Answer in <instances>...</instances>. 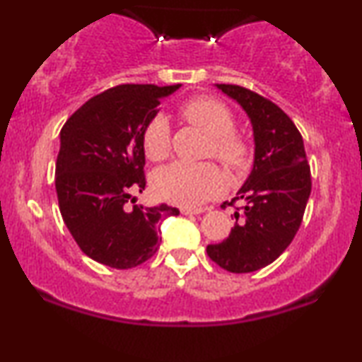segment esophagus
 <instances>
[{"mask_svg":"<svg viewBox=\"0 0 362 362\" xmlns=\"http://www.w3.org/2000/svg\"><path fill=\"white\" fill-rule=\"evenodd\" d=\"M181 212H182V214H186V216H197V214H202L204 209H192V207H182Z\"/></svg>","mask_w":362,"mask_h":362,"instance_id":"1","label":"esophagus"}]
</instances>
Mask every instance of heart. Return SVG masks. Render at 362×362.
I'll return each instance as SVG.
<instances>
[{"label":"heart","instance_id":"heart-1","mask_svg":"<svg viewBox=\"0 0 362 362\" xmlns=\"http://www.w3.org/2000/svg\"><path fill=\"white\" fill-rule=\"evenodd\" d=\"M180 115L209 136L207 153L230 168L244 165L247 145L244 138L232 130L234 117L224 103L207 97H196L182 103ZM143 150L153 161L165 160L170 155V123L163 115L153 118L143 130ZM153 185L161 199L171 204L196 207L216 196L222 189L224 180L221 171L211 163L192 165L186 161H175L156 173Z\"/></svg>","mask_w":362,"mask_h":362}]
</instances>
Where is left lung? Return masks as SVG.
<instances>
[{
  "label": "left lung",
  "mask_w": 362,
  "mask_h": 362,
  "mask_svg": "<svg viewBox=\"0 0 362 362\" xmlns=\"http://www.w3.org/2000/svg\"><path fill=\"white\" fill-rule=\"evenodd\" d=\"M249 117L254 132V166L230 202L244 201L235 224L221 244L207 245L212 262L232 274H249L279 259L293 240L311 192L303 138L290 117L259 93L216 83Z\"/></svg>",
  "instance_id": "left-lung-1"
}]
</instances>
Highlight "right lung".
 Segmentation results:
<instances>
[{"label": "right lung", "mask_w": 362, "mask_h": 362, "mask_svg": "<svg viewBox=\"0 0 362 362\" xmlns=\"http://www.w3.org/2000/svg\"><path fill=\"white\" fill-rule=\"evenodd\" d=\"M181 87L125 83L83 103L61 130L56 163L59 209L74 240L92 260L125 270L160 247V224L176 207L125 204L146 186L143 130L161 98Z\"/></svg>", "instance_id": "add662e5"}]
</instances>
